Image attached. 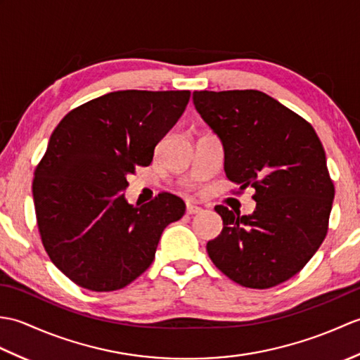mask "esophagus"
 Wrapping results in <instances>:
<instances>
[{"instance_id":"1","label":"esophagus","mask_w":360,"mask_h":360,"mask_svg":"<svg viewBox=\"0 0 360 360\" xmlns=\"http://www.w3.org/2000/svg\"><path fill=\"white\" fill-rule=\"evenodd\" d=\"M202 209L198 207V205H193V204H188L187 205V215H195V213H201Z\"/></svg>"}]
</instances>
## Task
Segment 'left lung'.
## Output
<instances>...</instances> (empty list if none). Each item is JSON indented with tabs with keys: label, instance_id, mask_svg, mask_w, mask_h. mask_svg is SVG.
I'll use <instances>...</instances> for the list:
<instances>
[{
	"label": "left lung",
	"instance_id": "left-lung-1",
	"mask_svg": "<svg viewBox=\"0 0 360 360\" xmlns=\"http://www.w3.org/2000/svg\"><path fill=\"white\" fill-rule=\"evenodd\" d=\"M193 105L224 148L238 192L252 187L250 215L215 210L223 231L207 243L218 269L241 286L267 289L303 269L328 232L334 186L314 128L257 89L195 91Z\"/></svg>",
	"mask_w": 360,
	"mask_h": 360
}]
</instances>
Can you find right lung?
I'll use <instances>...</instances> for the list:
<instances>
[{"mask_svg": "<svg viewBox=\"0 0 360 360\" xmlns=\"http://www.w3.org/2000/svg\"><path fill=\"white\" fill-rule=\"evenodd\" d=\"M190 91H114L68 112L35 168L38 231L51 262L96 292L125 288L153 263L186 204L172 193L136 207L122 193L136 165L186 111Z\"/></svg>", "mask_w": 360, "mask_h": 360, "instance_id": "obj_1", "label": "right lung"}]
</instances>
